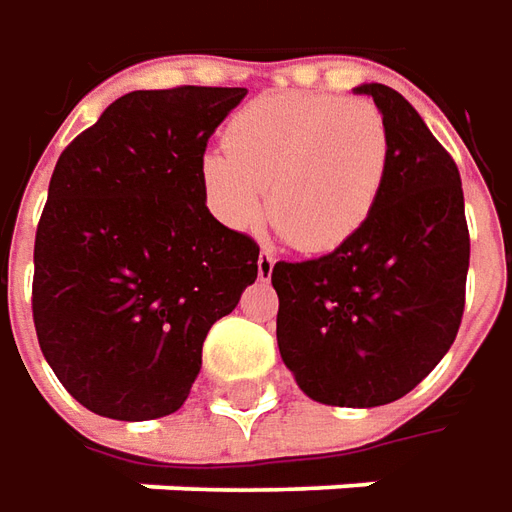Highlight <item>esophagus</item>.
Wrapping results in <instances>:
<instances>
[{"instance_id":"1","label":"esophagus","mask_w":512,"mask_h":512,"mask_svg":"<svg viewBox=\"0 0 512 512\" xmlns=\"http://www.w3.org/2000/svg\"><path fill=\"white\" fill-rule=\"evenodd\" d=\"M272 272H274V257L269 255V252H260V255H257V277H260V280H269Z\"/></svg>"}]
</instances>
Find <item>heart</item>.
Wrapping results in <instances>:
<instances>
[{
  "label": "heart",
  "mask_w": 512,
  "mask_h": 512,
  "mask_svg": "<svg viewBox=\"0 0 512 512\" xmlns=\"http://www.w3.org/2000/svg\"><path fill=\"white\" fill-rule=\"evenodd\" d=\"M391 135L377 104L326 93H277L246 104L226 147L203 155L215 218L252 232L269 218L303 252L343 246L371 218L388 175Z\"/></svg>",
  "instance_id": "obj_1"
}]
</instances>
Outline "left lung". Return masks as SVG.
Instances as JSON below:
<instances>
[{
  "mask_svg": "<svg viewBox=\"0 0 512 512\" xmlns=\"http://www.w3.org/2000/svg\"><path fill=\"white\" fill-rule=\"evenodd\" d=\"M388 124L379 201L334 252L280 260L277 348L323 405L377 408L414 391L448 354L465 311L470 238L462 178L422 115L385 84H360Z\"/></svg>",
  "mask_w": 512,
  "mask_h": 512,
  "instance_id": "obj_1",
  "label": "left lung"
}]
</instances>
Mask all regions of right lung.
<instances>
[{"mask_svg": "<svg viewBox=\"0 0 512 512\" xmlns=\"http://www.w3.org/2000/svg\"><path fill=\"white\" fill-rule=\"evenodd\" d=\"M243 87L135 90L56 161L33 249L47 365L87 411L175 414L209 328L257 277V243L206 209L201 161Z\"/></svg>", "mask_w": 512, "mask_h": 512, "instance_id": "right-lung-1", "label": "right lung"}]
</instances>
